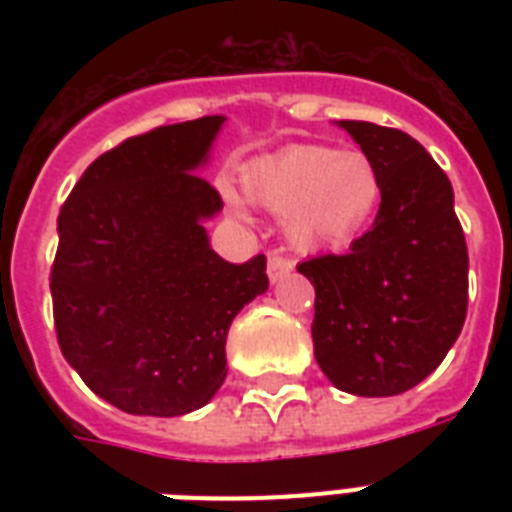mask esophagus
Instances as JSON below:
<instances>
[{
    "instance_id": "1",
    "label": "esophagus",
    "mask_w": 512,
    "mask_h": 512,
    "mask_svg": "<svg viewBox=\"0 0 512 512\" xmlns=\"http://www.w3.org/2000/svg\"><path fill=\"white\" fill-rule=\"evenodd\" d=\"M289 271H292V263H289L287 257H279V255L268 257V279H271L273 284L281 279H287Z\"/></svg>"
}]
</instances>
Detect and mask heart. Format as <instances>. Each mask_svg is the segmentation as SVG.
I'll return each mask as SVG.
<instances>
[{
    "label": "heart",
    "mask_w": 512,
    "mask_h": 512,
    "mask_svg": "<svg viewBox=\"0 0 512 512\" xmlns=\"http://www.w3.org/2000/svg\"><path fill=\"white\" fill-rule=\"evenodd\" d=\"M241 185L252 204L284 217L287 241L305 255L350 247L382 204V177L369 156L313 143L249 162ZM225 199L236 212L244 209L233 191H225Z\"/></svg>",
    "instance_id": "b5f03b06"
}]
</instances>
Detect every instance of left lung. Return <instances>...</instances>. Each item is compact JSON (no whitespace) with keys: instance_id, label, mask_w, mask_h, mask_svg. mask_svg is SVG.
Returning <instances> with one entry per match:
<instances>
[{"instance_id":"left-lung-1","label":"left lung","mask_w":512,"mask_h":512,"mask_svg":"<svg viewBox=\"0 0 512 512\" xmlns=\"http://www.w3.org/2000/svg\"><path fill=\"white\" fill-rule=\"evenodd\" d=\"M382 177L372 231L348 255L305 260L316 289L313 353L335 388L398 396L436 369L468 313V247L454 191L433 156L406 132L337 122Z\"/></svg>"}]
</instances>
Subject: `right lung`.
Listing matches in <instances>:
<instances>
[{"label": "right lung", "instance_id": "1", "mask_svg": "<svg viewBox=\"0 0 512 512\" xmlns=\"http://www.w3.org/2000/svg\"><path fill=\"white\" fill-rule=\"evenodd\" d=\"M225 116L156 127L98 156L58 215L52 311L63 356L127 414L180 417L223 385L225 337L268 289L265 257L228 263L204 223L223 199L196 172Z\"/></svg>", "mask_w": 512, "mask_h": 512}]
</instances>
